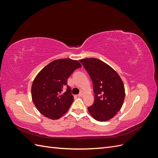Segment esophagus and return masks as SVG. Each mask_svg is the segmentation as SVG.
Returning a JSON list of instances; mask_svg holds the SVG:
<instances>
[{"mask_svg":"<svg viewBox=\"0 0 158 158\" xmlns=\"http://www.w3.org/2000/svg\"><path fill=\"white\" fill-rule=\"evenodd\" d=\"M84 92H83V91H81L80 93L78 95V97H82V96H83V95H84Z\"/></svg>","mask_w":158,"mask_h":158,"instance_id":"1","label":"esophagus"}]
</instances>
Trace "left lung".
Instances as JSON below:
<instances>
[{
  "mask_svg": "<svg viewBox=\"0 0 158 158\" xmlns=\"http://www.w3.org/2000/svg\"><path fill=\"white\" fill-rule=\"evenodd\" d=\"M93 83L94 102L88 107L96 121H106L115 116L122 107L125 87L119 75L111 66L95 58L80 60Z\"/></svg>",
  "mask_w": 158,
  "mask_h": 158,
  "instance_id": "1",
  "label": "left lung"
}]
</instances>
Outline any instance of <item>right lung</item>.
I'll list each match as a JSON object with an SVG mask.
<instances>
[{
	"label": "right lung",
	"instance_id": "add662e5",
	"mask_svg": "<svg viewBox=\"0 0 158 158\" xmlns=\"http://www.w3.org/2000/svg\"><path fill=\"white\" fill-rule=\"evenodd\" d=\"M81 66L77 60L58 59L45 66L36 76L31 86V97L43 115L55 120L68 111L74 99L67 80Z\"/></svg>",
	"mask_w": 158,
	"mask_h": 158
}]
</instances>
